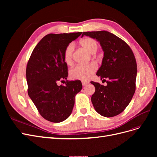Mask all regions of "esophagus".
<instances>
[{"instance_id": "34e87169", "label": "esophagus", "mask_w": 157, "mask_h": 157, "mask_svg": "<svg viewBox=\"0 0 157 157\" xmlns=\"http://www.w3.org/2000/svg\"><path fill=\"white\" fill-rule=\"evenodd\" d=\"M88 84V82H84V81H82V86H86V85Z\"/></svg>"}]
</instances>
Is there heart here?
Instances as JSON below:
<instances>
[{"label":"heart","mask_w":157,"mask_h":157,"mask_svg":"<svg viewBox=\"0 0 157 157\" xmlns=\"http://www.w3.org/2000/svg\"><path fill=\"white\" fill-rule=\"evenodd\" d=\"M80 44L84 48L91 54L96 52L98 45L97 42L90 37H85L80 40ZM74 45L68 44L63 52V60L67 65H71L73 59ZM97 70V66L91 63L89 65H77L70 70V77L74 80H80L82 81H87L92 77V75Z\"/></svg>","instance_id":"heart-1"}]
</instances>
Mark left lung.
Wrapping results in <instances>:
<instances>
[{"instance_id":"1","label":"left lung","mask_w":157,"mask_h":157,"mask_svg":"<svg viewBox=\"0 0 157 157\" xmlns=\"http://www.w3.org/2000/svg\"><path fill=\"white\" fill-rule=\"evenodd\" d=\"M84 35L98 40L104 52L102 65L96 75L105 81L107 78V85L91 82L96 88L91 98L94 107L103 117L117 116L124 110L135 93L137 63L134 54L126 42L108 31L84 32Z\"/></svg>"}]
</instances>
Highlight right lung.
<instances>
[{
  "label": "right lung",
  "mask_w": 157,
  "mask_h": 157,
  "mask_svg": "<svg viewBox=\"0 0 157 157\" xmlns=\"http://www.w3.org/2000/svg\"><path fill=\"white\" fill-rule=\"evenodd\" d=\"M82 32L44 36L33 50L26 68L28 95L40 115L52 122L65 121L72 113L75 95L82 86L79 80H67V65L63 52ZM66 80V85H57ZM64 81V80H63Z\"/></svg>",
  "instance_id": "right-lung-1"
}]
</instances>
